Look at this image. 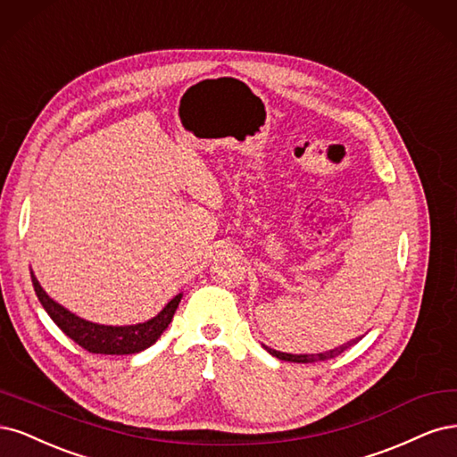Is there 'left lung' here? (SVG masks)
Here are the masks:
<instances>
[{
	"label": "left lung",
	"instance_id": "obj_1",
	"mask_svg": "<svg viewBox=\"0 0 457 457\" xmlns=\"http://www.w3.org/2000/svg\"><path fill=\"white\" fill-rule=\"evenodd\" d=\"M359 340H361V337H357V340H351V342H347V344H344L340 347H336V349H330V351H325V353H315V355H313V353H312V355H292V353H281V351H275V349H270V347H266V349H268V353H271L273 357L281 359V361H288V362H317V361H328V359H334L337 355H342L345 349H349L351 345H355Z\"/></svg>",
	"mask_w": 457,
	"mask_h": 457
}]
</instances>
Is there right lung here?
Here are the masks:
<instances>
[{"mask_svg":"<svg viewBox=\"0 0 457 457\" xmlns=\"http://www.w3.org/2000/svg\"><path fill=\"white\" fill-rule=\"evenodd\" d=\"M32 285L37 294V300L41 302L43 309L49 313V317L54 320V325L68 337H71L78 345H81L89 353H100V355H132V353H140L154 345L159 340V336L170 325L176 307H179L182 300V294H179V296H174L154 319L138 322V325L106 327L73 315L66 307L49 298L47 292L41 288L34 271Z\"/></svg>","mask_w":457,"mask_h":457,"instance_id":"1","label":"right lung"}]
</instances>
